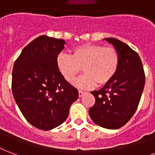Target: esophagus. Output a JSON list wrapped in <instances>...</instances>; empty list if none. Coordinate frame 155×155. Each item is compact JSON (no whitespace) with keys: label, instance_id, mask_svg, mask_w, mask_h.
<instances>
[{"label":"esophagus","instance_id":"esophagus-1","mask_svg":"<svg viewBox=\"0 0 155 155\" xmlns=\"http://www.w3.org/2000/svg\"><path fill=\"white\" fill-rule=\"evenodd\" d=\"M84 94V92H83V91L81 90L79 91V97H81Z\"/></svg>","mask_w":155,"mask_h":155}]
</instances>
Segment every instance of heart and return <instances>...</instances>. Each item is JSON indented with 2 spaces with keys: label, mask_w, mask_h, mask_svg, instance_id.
<instances>
[{
  "label": "heart",
  "mask_w": 155,
  "mask_h": 155,
  "mask_svg": "<svg viewBox=\"0 0 155 155\" xmlns=\"http://www.w3.org/2000/svg\"><path fill=\"white\" fill-rule=\"evenodd\" d=\"M119 66V54L114 49L95 45L79 46L71 55L60 53L57 58V67L67 82H72L83 67L84 74L74 82L82 89L93 88L97 83L102 85L110 82Z\"/></svg>",
  "instance_id": "heart-1"
}]
</instances>
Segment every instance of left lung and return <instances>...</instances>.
Here are the masks:
<instances>
[{"mask_svg":"<svg viewBox=\"0 0 155 155\" xmlns=\"http://www.w3.org/2000/svg\"><path fill=\"white\" fill-rule=\"evenodd\" d=\"M119 54L120 66L110 82L91 92L96 98L88 113L93 122L108 129L125 125L137 109L145 86V73L137 52L122 41L105 38Z\"/></svg>","mask_w":155,"mask_h":155,"instance_id":"obj_1","label":"left lung"}]
</instances>
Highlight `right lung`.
Segmentation results:
<instances>
[{"instance_id":"right-lung-1","label":"right lung","mask_w":155,"mask_h":155,"mask_svg":"<svg viewBox=\"0 0 155 155\" xmlns=\"http://www.w3.org/2000/svg\"><path fill=\"white\" fill-rule=\"evenodd\" d=\"M64 40L41 35L28 44L15 61L12 92L25 119L39 129L51 130L67 120L78 90L57 67Z\"/></svg>"}]
</instances>
